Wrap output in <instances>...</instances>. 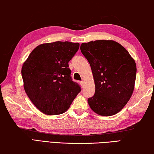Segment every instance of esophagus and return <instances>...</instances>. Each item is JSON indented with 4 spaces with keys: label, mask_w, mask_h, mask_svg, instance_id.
<instances>
[{
    "label": "esophagus",
    "mask_w": 154,
    "mask_h": 154,
    "mask_svg": "<svg viewBox=\"0 0 154 154\" xmlns=\"http://www.w3.org/2000/svg\"><path fill=\"white\" fill-rule=\"evenodd\" d=\"M80 85L83 87V85H84V82H83V81H82V82H80Z\"/></svg>",
    "instance_id": "1"
}]
</instances>
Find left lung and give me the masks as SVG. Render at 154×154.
I'll return each instance as SVG.
<instances>
[{"instance_id":"left-lung-1","label":"left lung","mask_w":154,"mask_h":154,"mask_svg":"<svg viewBox=\"0 0 154 154\" xmlns=\"http://www.w3.org/2000/svg\"><path fill=\"white\" fill-rule=\"evenodd\" d=\"M80 49L90 64L94 79V95L88 99L90 108L103 116L118 113L133 93L134 60L123 46L112 40L83 43Z\"/></svg>"}]
</instances>
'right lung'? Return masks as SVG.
Returning a JSON list of instances; mask_svg holds the SVG:
<instances>
[{"instance_id":"obj_1","label":"right lung","mask_w":154,"mask_h":154,"mask_svg":"<svg viewBox=\"0 0 154 154\" xmlns=\"http://www.w3.org/2000/svg\"><path fill=\"white\" fill-rule=\"evenodd\" d=\"M79 48V43L56 41L38 45L22 68L24 88L28 98L46 115L64 113L81 92L72 82L69 62Z\"/></svg>"}]
</instances>
